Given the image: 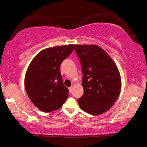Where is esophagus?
<instances>
[{
  "label": "esophagus",
  "mask_w": 147,
  "mask_h": 147,
  "mask_svg": "<svg viewBox=\"0 0 147 147\" xmlns=\"http://www.w3.org/2000/svg\"><path fill=\"white\" fill-rule=\"evenodd\" d=\"M72 90H73V87H70V88H69V91L70 93H71Z\"/></svg>",
  "instance_id": "34e87169"
}]
</instances>
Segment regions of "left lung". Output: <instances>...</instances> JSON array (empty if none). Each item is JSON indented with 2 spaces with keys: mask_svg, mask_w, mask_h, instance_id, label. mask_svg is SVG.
Masks as SVG:
<instances>
[{
  "mask_svg": "<svg viewBox=\"0 0 147 147\" xmlns=\"http://www.w3.org/2000/svg\"><path fill=\"white\" fill-rule=\"evenodd\" d=\"M82 70L84 94L78 102L88 113L98 115L111 108L121 89L120 73L115 62L95 45H74Z\"/></svg>",
  "mask_w": 147,
  "mask_h": 147,
  "instance_id": "1",
  "label": "left lung"
}]
</instances>
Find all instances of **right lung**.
<instances>
[{"instance_id":"obj_1","label":"right lung","mask_w":147,"mask_h":147,"mask_svg":"<svg viewBox=\"0 0 147 147\" xmlns=\"http://www.w3.org/2000/svg\"><path fill=\"white\" fill-rule=\"evenodd\" d=\"M73 49V45L45 49L29 65L24 78L26 91L32 102L43 112L59 109L68 97L59 67Z\"/></svg>"}]
</instances>
